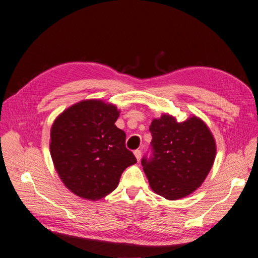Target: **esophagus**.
<instances>
[{
	"instance_id": "esophagus-1",
	"label": "esophagus",
	"mask_w": 258,
	"mask_h": 258,
	"mask_svg": "<svg viewBox=\"0 0 258 258\" xmlns=\"http://www.w3.org/2000/svg\"><path fill=\"white\" fill-rule=\"evenodd\" d=\"M134 156H135V158H136V160L137 161H140L141 159H142V151L141 150H135L134 151Z\"/></svg>"
}]
</instances>
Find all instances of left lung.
Listing matches in <instances>:
<instances>
[{
	"label": "left lung",
	"mask_w": 258,
	"mask_h": 258,
	"mask_svg": "<svg viewBox=\"0 0 258 258\" xmlns=\"http://www.w3.org/2000/svg\"><path fill=\"white\" fill-rule=\"evenodd\" d=\"M149 131L153 157L144 158L142 166L150 188L169 201L195 192L207 177L217 153L206 123L196 115L177 122L164 113L154 118Z\"/></svg>",
	"instance_id": "left-lung-1"
}]
</instances>
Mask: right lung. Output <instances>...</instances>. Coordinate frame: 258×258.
<instances>
[{
  "mask_svg": "<svg viewBox=\"0 0 258 258\" xmlns=\"http://www.w3.org/2000/svg\"><path fill=\"white\" fill-rule=\"evenodd\" d=\"M116 105L99 99L82 100L58 114L51 127L50 154L66 188L98 201L117 187L123 171L136 163L115 126Z\"/></svg>",
  "mask_w": 258,
  "mask_h": 258,
  "instance_id": "right-lung-1",
  "label": "right lung"
}]
</instances>
